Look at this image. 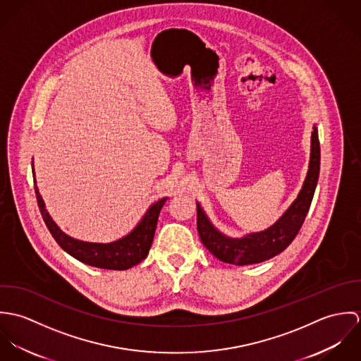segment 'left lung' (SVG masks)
<instances>
[{
  "mask_svg": "<svg viewBox=\"0 0 361 361\" xmlns=\"http://www.w3.org/2000/svg\"><path fill=\"white\" fill-rule=\"evenodd\" d=\"M319 157L318 132L314 126L311 133L309 172L305 185L288 211L262 232L246 235L242 239L226 238L211 225L204 211L197 204V231L208 252L218 259L235 265L257 264L283 252L299 233L309 212L319 175Z\"/></svg>",
  "mask_w": 361,
  "mask_h": 361,
  "instance_id": "1",
  "label": "left lung"
}]
</instances>
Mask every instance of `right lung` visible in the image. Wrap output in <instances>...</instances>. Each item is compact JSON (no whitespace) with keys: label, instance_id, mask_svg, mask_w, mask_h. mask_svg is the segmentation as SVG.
I'll list each match as a JSON object with an SVG mask.
<instances>
[{"label":"right lung","instance_id":"1","mask_svg":"<svg viewBox=\"0 0 361 361\" xmlns=\"http://www.w3.org/2000/svg\"><path fill=\"white\" fill-rule=\"evenodd\" d=\"M33 178H35V171H33ZM35 193H36V199H37L42 216L52 238L68 255L92 267L104 268V269H118V271L128 269L147 257L154 239L159 211L166 202V197H164L150 207L145 214V216L142 218V221L137 224V226L129 235H126L125 238L116 242L104 245V243H89V242L76 240L68 236L66 233H63L49 215L44 207V202L36 186V179H35Z\"/></svg>","mask_w":361,"mask_h":361}]
</instances>
